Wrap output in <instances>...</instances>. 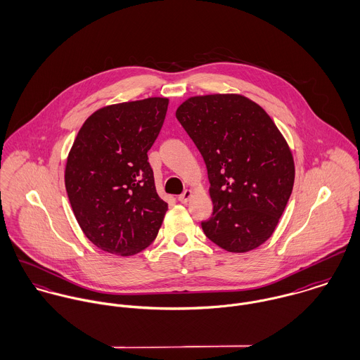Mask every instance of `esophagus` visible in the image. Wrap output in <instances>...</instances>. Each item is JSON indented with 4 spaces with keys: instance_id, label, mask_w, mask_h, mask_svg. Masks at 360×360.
<instances>
[{
    "instance_id": "1",
    "label": "esophagus",
    "mask_w": 360,
    "mask_h": 360,
    "mask_svg": "<svg viewBox=\"0 0 360 360\" xmlns=\"http://www.w3.org/2000/svg\"><path fill=\"white\" fill-rule=\"evenodd\" d=\"M191 197H193V191H191V190H186L183 194L179 195V201L183 202V204H186Z\"/></svg>"
}]
</instances>
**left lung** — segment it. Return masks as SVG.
Returning a JSON list of instances; mask_svg holds the SVG:
<instances>
[{
    "mask_svg": "<svg viewBox=\"0 0 360 360\" xmlns=\"http://www.w3.org/2000/svg\"><path fill=\"white\" fill-rule=\"evenodd\" d=\"M176 117L202 155L212 217L206 237L229 252L267 241L294 187L291 150L266 110L241 94L190 97Z\"/></svg>",
    "mask_w": 360,
    "mask_h": 360,
    "instance_id": "8db88e82",
    "label": "left lung"
}]
</instances>
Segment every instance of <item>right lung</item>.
Segmentation results:
<instances>
[{
    "mask_svg": "<svg viewBox=\"0 0 360 360\" xmlns=\"http://www.w3.org/2000/svg\"><path fill=\"white\" fill-rule=\"evenodd\" d=\"M169 100L108 105L83 123L68 155L66 193L86 237L100 250L131 257L158 236L167 204L155 188L147 153Z\"/></svg>",
    "mask_w": 360,
    "mask_h": 360,
    "instance_id": "1",
    "label": "right lung"
}]
</instances>
